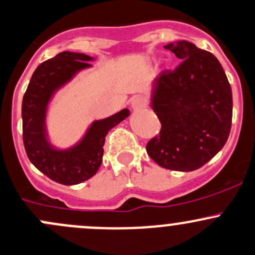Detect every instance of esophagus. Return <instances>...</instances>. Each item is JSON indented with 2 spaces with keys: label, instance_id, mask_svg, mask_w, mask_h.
Segmentation results:
<instances>
[{
  "label": "esophagus",
  "instance_id": "34e87169",
  "mask_svg": "<svg viewBox=\"0 0 255 255\" xmlns=\"http://www.w3.org/2000/svg\"><path fill=\"white\" fill-rule=\"evenodd\" d=\"M143 107H146L145 98L141 97V95H136V97L132 98V100H131V108H132L133 110L141 109V108Z\"/></svg>",
  "mask_w": 255,
  "mask_h": 255
}]
</instances>
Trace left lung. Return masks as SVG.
<instances>
[{"instance_id":"obj_1","label":"left lung","mask_w":255,"mask_h":255,"mask_svg":"<svg viewBox=\"0 0 255 255\" xmlns=\"http://www.w3.org/2000/svg\"><path fill=\"white\" fill-rule=\"evenodd\" d=\"M182 62L151 84L150 107L161 130L146 146L148 156L167 170L195 171L216 156L229 136L232 89L212 53L187 41L165 45Z\"/></svg>"}]
</instances>
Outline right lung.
Masks as SVG:
<instances>
[{"label":"right lung","instance_id":"add662e5","mask_svg":"<svg viewBox=\"0 0 255 255\" xmlns=\"http://www.w3.org/2000/svg\"><path fill=\"white\" fill-rule=\"evenodd\" d=\"M95 60L84 53L62 52L37 67L22 102L23 143L29 161L50 180L65 186L89 180L99 170L105 136L130 115L123 109L105 119L94 120L79 141L69 147L55 146L50 140L47 118L58 90L67 87Z\"/></svg>","mask_w":255,"mask_h":255}]
</instances>
